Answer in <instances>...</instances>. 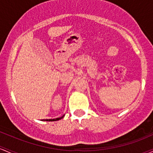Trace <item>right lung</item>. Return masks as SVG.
Returning <instances> with one entry per match:
<instances>
[{
	"label": "right lung",
	"mask_w": 153,
	"mask_h": 153,
	"mask_svg": "<svg viewBox=\"0 0 153 153\" xmlns=\"http://www.w3.org/2000/svg\"><path fill=\"white\" fill-rule=\"evenodd\" d=\"M64 116H65V115H62V117H57V118H54V119H44V121H56V120H61V119H62Z\"/></svg>",
	"instance_id": "add662e5"
}]
</instances>
